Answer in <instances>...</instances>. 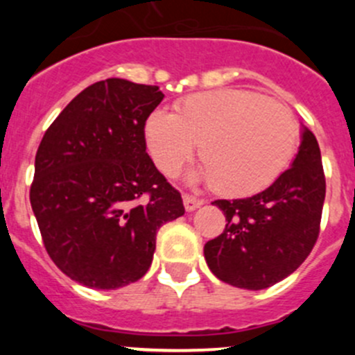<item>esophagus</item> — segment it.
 <instances>
[{
    "label": "esophagus",
    "mask_w": 355,
    "mask_h": 355,
    "mask_svg": "<svg viewBox=\"0 0 355 355\" xmlns=\"http://www.w3.org/2000/svg\"><path fill=\"white\" fill-rule=\"evenodd\" d=\"M202 202H204L202 199L194 198V196H191V194H184V206L187 211L198 209L199 206H202Z\"/></svg>",
    "instance_id": "1"
}]
</instances>
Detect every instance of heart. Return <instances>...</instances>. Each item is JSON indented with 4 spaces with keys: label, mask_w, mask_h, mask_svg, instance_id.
Listing matches in <instances>:
<instances>
[{
    "label": "heart",
    "mask_w": 355,
    "mask_h": 355,
    "mask_svg": "<svg viewBox=\"0 0 355 355\" xmlns=\"http://www.w3.org/2000/svg\"><path fill=\"white\" fill-rule=\"evenodd\" d=\"M144 132L168 177L182 170L199 144L209 187L223 198H247L270 187L288 168L299 142L292 111L245 89L192 94L177 103L175 113L155 110Z\"/></svg>",
    "instance_id": "1"
}]
</instances>
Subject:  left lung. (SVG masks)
<instances>
[{
    "instance_id": "8db88e82",
    "label": "left lung",
    "mask_w": 355,
    "mask_h": 355,
    "mask_svg": "<svg viewBox=\"0 0 355 355\" xmlns=\"http://www.w3.org/2000/svg\"><path fill=\"white\" fill-rule=\"evenodd\" d=\"M327 180L316 137L304 128L299 153L266 191L245 199H218L223 234L204 245L209 270L225 284L268 288L306 261L320 235Z\"/></svg>"
}]
</instances>
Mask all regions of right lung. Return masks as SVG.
<instances>
[{
  "label": "right lung",
  "instance_id": "1",
  "mask_svg": "<svg viewBox=\"0 0 355 355\" xmlns=\"http://www.w3.org/2000/svg\"><path fill=\"white\" fill-rule=\"evenodd\" d=\"M157 85L96 82L49 125L35 155L32 211L53 263L71 280L113 290L148 273L156 234L185 213L146 153Z\"/></svg>",
  "mask_w": 355,
  "mask_h": 355
}]
</instances>
